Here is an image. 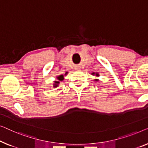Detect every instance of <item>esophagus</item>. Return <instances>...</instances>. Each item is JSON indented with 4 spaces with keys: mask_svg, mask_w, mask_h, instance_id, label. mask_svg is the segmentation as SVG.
Masks as SVG:
<instances>
[{
    "mask_svg": "<svg viewBox=\"0 0 148 148\" xmlns=\"http://www.w3.org/2000/svg\"><path fill=\"white\" fill-rule=\"evenodd\" d=\"M76 70H80V67H79V66H77V67L76 68Z\"/></svg>",
    "mask_w": 148,
    "mask_h": 148,
    "instance_id": "obj_1",
    "label": "esophagus"
}]
</instances>
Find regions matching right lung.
I'll use <instances>...</instances> for the list:
<instances>
[{
	"label": "right lung",
	"instance_id": "1",
	"mask_svg": "<svg viewBox=\"0 0 148 148\" xmlns=\"http://www.w3.org/2000/svg\"><path fill=\"white\" fill-rule=\"evenodd\" d=\"M58 78V80H63V75H61V76H60ZM58 83H59V82H57V81H56V84H55L56 86H55V87L57 86V84H58Z\"/></svg>",
	"mask_w": 148,
	"mask_h": 148
}]
</instances>
